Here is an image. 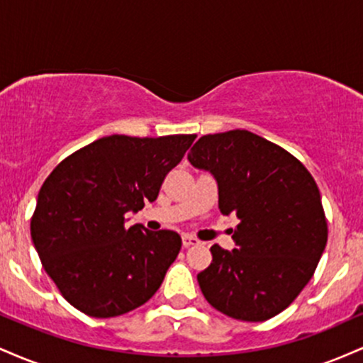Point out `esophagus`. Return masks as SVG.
Here are the masks:
<instances>
[{"label": "esophagus", "mask_w": 363, "mask_h": 363, "mask_svg": "<svg viewBox=\"0 0 363 363\" xmlns=\"http://www.w3.org/2000/svg\"><path fill=\"white\" fill-rule=\"evenodd\" d=\"M182 244H184V247H191V245H198L199 239H196V237L191 234H184L182 235Z\"/></svg>", "instance_id": "1"}]
</instances>
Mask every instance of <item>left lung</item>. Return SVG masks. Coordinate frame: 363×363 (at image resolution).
<instances>
[{"mask_svg":"<svg viewBox=\"0 0 363 363\" xmlns=\"http://www.w3.org/2000/svg\"><path fill=\"white\" fill-rule=\"evenodd\" d=\"M187 158L215 176L220 211L240 220L234 251L211 245L199 289L228 318H274L309 283L328 242L314 177L286 150L245 129L201 136Z\"/></svg>","mask_w":363,"mask_h":363,"instance_id":"1","label":"left lung"}]
</instances>
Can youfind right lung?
Wrapping results in <instances>:
<instances>
[{"label":"right lung","mask_w":363,"mask_h":363,"mask_svg":"<svg viewBox=\"0 0 363 363\" xmlns=\"http://www.w3.org/2000/svg\"><path fill=\"white\" fill-rule=\"evenodd\" d=\"M196 135H112L72 153L49 174L30 218L32 240L57 290L91 318L143 306L181 251L172 230L126 227L128 211L155 201Z\"/></svg>","instance_id":"right-lung-1"}]
</instances>
